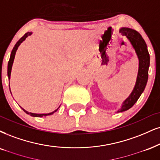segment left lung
<instances>
[{
    "label": "left lung",
    "instance_id": "left-lung-1",
    "mask_svg": "<svg viewBox=\"0 0 160 160\" xmlns=\"http://www.w3.org/2000/svg\"><path fill=\"white\" fill-rule=\"evenodd\" d=\"M122 35H125L129 39L134 47L139 60V72H138L137 83L131 94L124 102L122 108L118 112H123L132 108L145 90L148 78V68L150 65V56L147 49L145 41L137 31L130 28H122L119 31Z\"/></svg>",
    "mask_w": 160,
    "mask_h": 160
}]
</instances>
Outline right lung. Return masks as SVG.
I'll return each mask as SVG.
<instances>
[{
    "label": "right lung",
    "instance_id": "obj_1",
    "mask_svg": "<svg viewBox=\"0 0 160 160\" xmlns=\"http://www.w3.org/2000/svg\"><path fill=\"white\" fill-rule=\"evenodd\" d=\"M32 34V32H27L25 33L24 35H23V37H21V38L19 39L18 41L15 44V47H13L12 50V52H11V56H10V58H9V62H8V69H7V74H8V77H9V78H10V74H11V70H12V64H13V61H14V58H15V52H16V50L18 49V47H19V45L21 44V43L23 42V41H24L26 38H27V36H29V35H30ZM23 109V108H22ZM58 109L55 110V111L52 112V113H44V114H38V113H29V112H27V110H25L24 109H23V111L25 112L27 114H29L30 116H35V117H42V116H48V115H51V114H52L53 113H55V112H56Z\"/></svg>",
    "mask_w": 160,
    "mask_h": 160
}]
</instances>
